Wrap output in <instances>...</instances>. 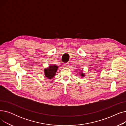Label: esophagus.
Instances as JSON below:
<instances>
[{"label": "esophagus", "instance_id": "34e87169", "mask_svg": "<svg viewBox=\"0 0 126 126\" xmlns=\"http://www.w3.org/2000/svg\"><path fill=\"white\" fill-rule=\"evenodd\" d=\"M64 66H65V67H68V66H69V63H66V64H64Z\"/></svg>", "mask_w": 126, "mask_h": 126}]
</instances>
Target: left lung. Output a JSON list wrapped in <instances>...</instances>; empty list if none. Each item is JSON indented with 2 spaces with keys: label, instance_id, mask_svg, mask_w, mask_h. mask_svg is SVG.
I'll list each match as a JSON object with an SVG mask.
<instances>
[{
  "label": "left lung",
  "instance_id": "1",
  "mask_svg": "<svg viewBox=\"0 0 126 126\" xmlns=\"http://www.w3.org/2000/svg\"><path fill=\"white\" fill-rule=\"evenodd\" d=\"M80 76L82 77H82H84L85 76V75L83 73V72H82V70L81 71V72H80Z\"/></svg>",
  "mask_w": 126,
  "mask_h": 126
}]
</instances>
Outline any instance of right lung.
I'll return each instance as SVG.
<instances>
[{
	"mask_svg": "<svg viewBox=\"0 0 126 126\" xmlns=\"http://www.w3.org/2000/svg\"><path fill=\"white\" fill-rule=\"evenodd\" d=\"M58 69V66L56 65H50L47 68L44 69L45 76L48 79H51L55 77L56 73Z\"/></svg>",
	"mask_w": 126,
	"mask_h": 126,
	"instance_id": "add662e5",
	"label": "right lung"
}]
</instances>
